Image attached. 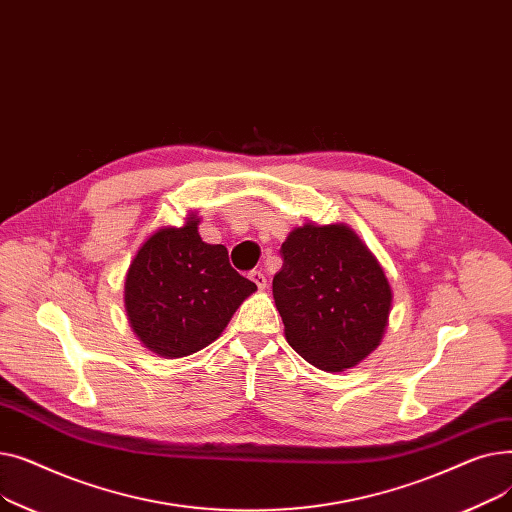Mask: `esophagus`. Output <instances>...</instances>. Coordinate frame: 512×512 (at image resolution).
Returning <instances> with one entry per match:
<instances>
[{
  "label": "esophagus",
  "mask_w": 512,
  "mask_h": 512,
  "mask_svg": "<svg viewBox=\"0 0 512 512\" xmlns=\"http://www.w3.org/2000/svg\"><path fill=\"white\" fill-rule=\"evenodd\" d=\"M249 278L257 284V288H259V290H263V288L267 286V278H265V274H263V272H257V270H255V272H251V274H249Z\"/></svg>",
  "instance_id": "obj_1"
}]
</instances>
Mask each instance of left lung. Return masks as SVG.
Here are the masks:
<instances>
[{
    "label": "left lung",
    "instance_id": "left-lung-1",
    "mask_svg": "<svg viewBox=\"0 0 512 512\" xmlns=\"http://www.w3.org/2000/svg\"><path fill=\"white\" fill-rule=\"evenodd\" d=\"M274 301L288 344L324 371H344L380 346L392 307L382 265L344 224H305L282 242Z\"/></svg>",
    "mask_w": 512,
    "mask_h": 512
}]
</instances>
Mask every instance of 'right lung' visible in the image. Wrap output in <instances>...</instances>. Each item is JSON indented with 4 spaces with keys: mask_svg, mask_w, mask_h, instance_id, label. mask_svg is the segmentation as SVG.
Here are the masks:
<instances>
[{
    "mask_svg": "<svg viewBox=\"0 0 512 512\" xmlns=\"http://www.w3.org/2000/svg\"><path fill=\"white\" fill-rule=\"evenodd\" d=\"M199 218L164 226L134 255L124 305L132 332L159 357L193 355L218 338L234 311L257 290L228 261L224 245H207Z\"/></svg>",
    "mask_w": 512,
    "mask_h": 512,
    "instance_id": "right-lung-1",
    "label": "right lung"
}]
</instances>
